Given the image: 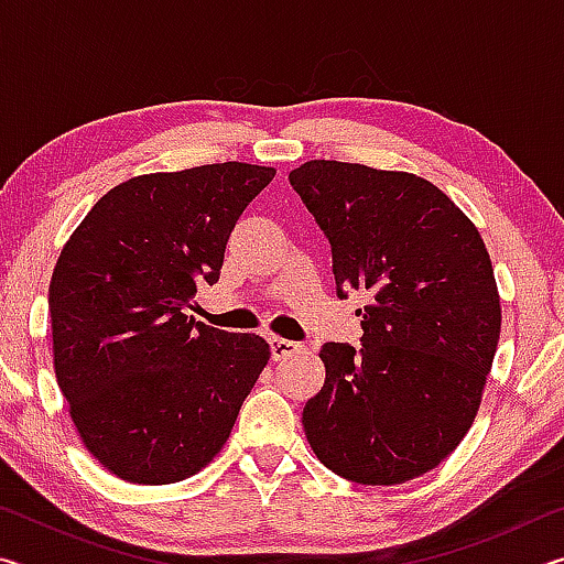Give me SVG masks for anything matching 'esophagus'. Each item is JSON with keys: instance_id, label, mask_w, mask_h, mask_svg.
I'll return each instance as SVG.
<instances>
[{"instance_id": "obj_1", "label": "esophagus", "mask_w": 564, "mask_h": 564, "mask_svg": "<svg viewBox=\"0 0 564 564\" xmlns=\"http://www.w3.org/2000/svg\"><path fill=\"white\" fill-rule=\"evenodd\" d=\"M269 343H271V358L273 360H285V358H291L293 352L301 350L299 343L285 340V338H279V336H273Z\"/></svg>"}]
</instances>
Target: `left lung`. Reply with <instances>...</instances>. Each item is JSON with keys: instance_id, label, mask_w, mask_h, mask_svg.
<instances>
[{"instance_id": "left-lung-1", "label": "left lung", "mask_w": 564, "mask_h": 564, "mask_svg": "<svg viewBox=\"0 0 564 564\" xmlns=\"http://www.w3.org/2000/svg\"><path fill=\"white\" fill-rule=\"evenodd\" d=\"M291 186L333 251L340 299L368 303L362 348L326 343V383L303 408L318 460L360 485H400L451 455L482 403L500 293L475 224L431 181L313 159Z\"/></svg>"}]
</instances>
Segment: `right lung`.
<instances>
[{"label":"right lung","instance_id":"1","mask_svg":"<svg viewBox=\"0 0 564 564\" xmlns=\"http://www.w3.org/2000/svg\"><path fill=\"white\" fill-rule=\"evenodd\" d=\"M275 169L226 161L133 176L74 228L50 283L54 373L104 470L139 485L214 460L271 358L256 333L186 311L214 285L238 216Z\"/></svg>","mask_w":564,"mask_h":564}]
</instances>
